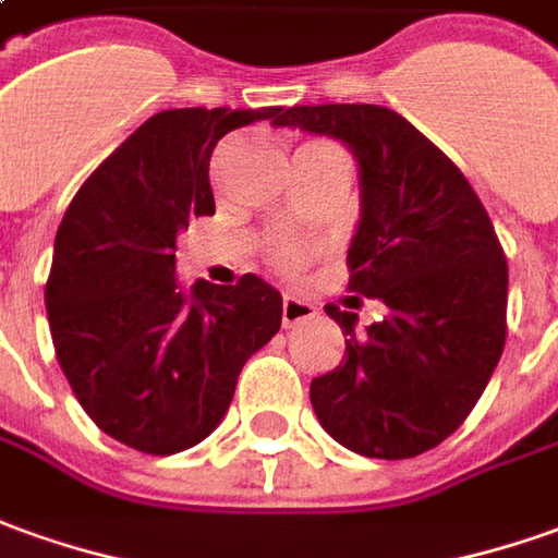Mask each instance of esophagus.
Returning a JSON list of instances; mask_svg holds the SVG:
<instances>
[{
    "label": "esophagus",
    "instance_id": "esophagus-1",
    "mask_svg": "<svg viewBox=\"0 0 558 558\" xmlns=\"http://www.w3.org/2000/svg\"><path fill=\"white\" fill-rule=\"evenodd\" d=\"M310 318H316V306H313V303L301 301V298H294V294H286V298H282V325H286V328H294V325L310 322Z\"/></svg>",
    "mask_w": 558,
    "mask_h": 558
}]
</instances>
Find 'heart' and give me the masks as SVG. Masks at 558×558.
Wrapping results in <instances>:
<instances>
[{"label":"heart","instance_id":"heart-1","mask_svg":"<svg viewBox=\"0 0 558 558\" xmlns=\"http://www.w3.org/2000/svg\"><path fill=\"white\" fill-rule=\"evenodd\" d=\"M310 245L306 242H298V240H286V242H279L276 248L270 252V264L276 267V270H282V272H298L310 260Z\"/></svg>","mask_w":558,"mask_h":558}]
</instances>
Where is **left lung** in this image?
I'll return each instance as SVG.
<instances>
[{
    "label": "left lung",
    "mask_w": 558,
    "mask_h": 558,
    "mask_svg": "<svg viewBox=\"0 0 558 558\" xmlns=\"http://www.w3.org/2000/svg\"><path fill=\"white\" fill-rule=\"evenodd\" d=\"M279 126L345 142L361 167V221L349 291L389 316L328 303L343 361L310 386L322 428L367 459H413L474 410L507 340V257L477 191L398 111L361 102L294 106ZM361 301V298H352Z\"/></svg>",
    "instance_id": "obj_1"
}]
</instances>
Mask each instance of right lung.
I'll use <instances>...</instances> for the list:
<instances>
[{
    "mask_svg": "<svg viewBox=\"0 0 558 558\" xmlns=\"http://www.w3.org/2000/svg\"><path fill=\"white\" fill-rule=\"evenodd\" d=\"M267 109H169L126 136L69 203L45 306L57 361L94 418L124 447L172 456L228 413L242 364L282 325V298L255 272L236 286L175 282V240L215 213L209 160Z\"/></svg>",
    "mask_w": 558,
    "mask_h": 558,
    "instance_id": "right-lung-1",
    "label": "right lung"
}]
</instances>
